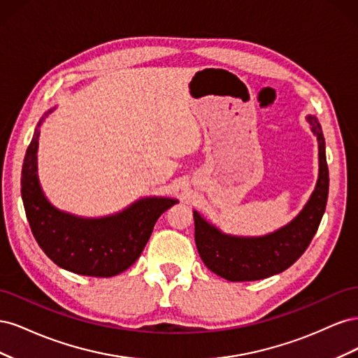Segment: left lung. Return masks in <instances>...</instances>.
I'll return each mask as SVG.
<instances>
[{
    "mask_svg": "<svg viewBox=\"0 0 358 358\" xmlns=\"http://www.w3.org/2000/svg\"><path fill=\"white\" fill-rule=\"evenodd\" d=\"M306 119L318 140V180L305 208L294 220L273 233L248 237L227 234L194 210L199 254L213 273L231 282L264 279L284 272L306 251L318 230L329 196V167L322 129L313 115Z\"/></svg>",
    "mask_w": 358,
    "mask_h": 358,
    "instance_id": "obj_1",
    "label": "left lung"
}]
</instances>
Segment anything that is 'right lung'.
Returning <instances> with one entry per match:
<instances>
[{
	"label": "right lung",
	"instance_id": "add662e5",
	"mask_svg": "<svg viewBox=\"0 0 358 358\" xmlns=\"http://www.w3.org/2000/svg\"><path fill=\"white\" fill-rule=\"evenodd\" d=\"M53 109L45 113L48 116ZM43 116L27 149L20 192L31 231L53 263L69 272L110 278L133 266L145 249L154 225L176 199L145 197L124 210L83 218L55 208L45 196L37 176V149Z\"/></svg>",
	"mask_w": 358,
	"mask_h": 358
}]
</instances>
